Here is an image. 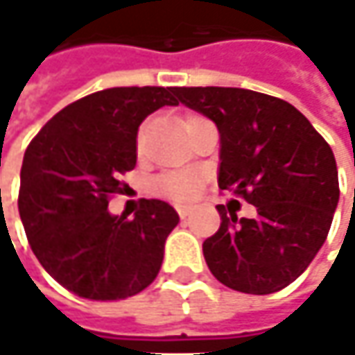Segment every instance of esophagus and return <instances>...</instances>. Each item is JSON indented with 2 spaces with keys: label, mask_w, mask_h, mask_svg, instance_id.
<instances>
[{
  "label": "esophagus",
  "mask_w": 355,
  "mask_h": 355,
  "mask_svg": "<svg viewBox=\"0 0 355 355\" xmlns=\"http://www.w3.org/2000/svg\"><path fill=\"white\" fill-rule=\"evenodd\" d=\"M177 211H178V217H180V219H187V217L191 215V207H177Z\"/></svg>",
  "instance_id": "esophagus-1"
}]
</instances>
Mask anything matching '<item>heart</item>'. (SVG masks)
I'll list each match as a JSON object with an SVG mask.
<instances>
[{
    "mask_svg": "<svg viewBox=\"0 0 355 355\" xmlns=\"http://www.w3.org/2000/svg\"><path fill=\"white\" fill-rule=\"evenodd\" d=\"M140 146V142H138ZM203 189V175L199 171H168L162 173L150 182V191L156 197L175 201V203H191L199 197Z\"/></svg>",
    "mask_w": 355,
    "mask_h": 355,
    "instance_id": "b5f03b06",
    "label": "heart"
}]
</instances>
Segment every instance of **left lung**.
Segmentation results:
<instances>
[{
    "mask_svg": "<svg viewBox=\"0 0 355 355\" xmlns=\"http://www.w3.org/2000/svg\"><path fill=\"white\" fill-rule=\"evenodd\" d=\"M178 101L215 121L219 189L256 207L248 219L217 205L219 230L203 242L211 274L248 295L282 291L327 240L339 201L336 156L291 103L236 87H177Z\"/></svg>",
    "mask_w": 355,
    "mask_h": 355,
    "instance_id": "obj_1",
    "label": "left lung"
}]
</instances>
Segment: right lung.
<instances>
[{
	"label": "right lung",
	"instance_id": "right-lung-1",
	"mask_svg": "<svg viewBox=\"0 0 355 355\" xmlns=\"http://www.w3.org/2000/svg\"><path fill=\"white\" fill-rule=\"evenodd\" d=\"M178 105L175 87H113L56 113L26 148L17 209L30 248L67 291L91 301L142 293L158 276L178 213L142 199L134 219L112 215L121 175L136 166L146 115Z\"/></svg>",
	"mask_w": 355,
	"mask_h": 355
}]
</instances>
